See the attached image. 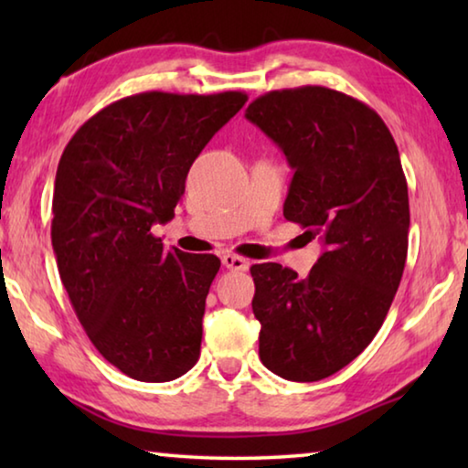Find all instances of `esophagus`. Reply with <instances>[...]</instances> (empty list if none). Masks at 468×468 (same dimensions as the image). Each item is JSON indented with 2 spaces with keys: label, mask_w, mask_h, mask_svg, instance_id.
Instances as JSON below:
<instances>
[{
  "label": "esophagus",
  "mask_w": 468,
  "mask_h": 468,
  "mask_svg": "<svg viewBox=\"0 0 468 468\" xmlns=\"http://www.w3.org/2000/svg\"><path fill=\"white\" fill-rule=\"evenodd\" d=\"M223 266L229 268V271H248L250 262L237 253H225L223 256Z\"/></svg>",
  "instance_id": "obj_1"
}]
</instances>
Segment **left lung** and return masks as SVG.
Instances as JSON below:
<instances>
[{
	"instance_id": "left-lung-1",
	"label": "left lung",
	"mask_w": 468,
	"mask_h": 468,
	"mask_svg": "<svg viewBox=\"0 0 468 468\" xmlns=\"http://www.w3.org/2000/svg\"><path fill=\"white\" fill-rule=\"evenodd\" d=\"M245 117L292 173L282 215L320 235L305 279L253 264L260 359L291 382H318L359 357L399 289L409 250V189L390 130L366 102L326 86L271 90Z\"/></svg>"
}]
</instances>
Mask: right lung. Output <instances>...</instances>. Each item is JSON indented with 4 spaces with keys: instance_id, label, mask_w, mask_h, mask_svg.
Segmentation results:
<instances>
[{
    "instance_id": "add662e5",
    "label": "right lung",
    "mask_w": 468,
    "mask_h": 468,
    "mask_svg": "<svg viewBox=\"0 0 468 468\" xmlns=\"http://www.w3.org/2000/svg\"><path fill=\"white\" fill-rule=\"evenodd\" d=\"M248 94L148 90L80 125L59 158L51 243L90 343L125 376L171 382L200 357L212 253L165 250L192 163Z\"/></svg>"
}]
</instances>
